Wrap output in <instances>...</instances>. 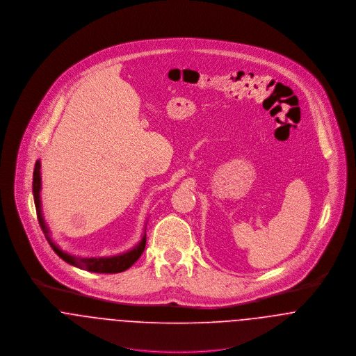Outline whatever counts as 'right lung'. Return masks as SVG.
<instances>
[{"label":"right lung","instance_id":"add662e5","mask_svg":"<svg viewBox=\"0 0 356 356\" xmlns=\"http://www.w3.org/2000/svg\"><path fill=\"white\" fill-rule=\"evenodd\" d=\"M33 193H34V202H35V209H37V216H38V221H40V228L44 234V236L47 238L49 244L51 245V248L54 250V252L67 264L76 266L83 270L87 272H94V273H120L127 270L128 268H131L142 255V252L145 251L146 247V234L142 237V240L129 251L122 252L119 255H113V257H91V258H86V257H76V255H71L65 251H63L50 237V231L44 222L43 214H42V209H40V161L35 162V168H34V177H33Z\"/></svg>","mask_w":356,"mask_h":356}]
</instances>
